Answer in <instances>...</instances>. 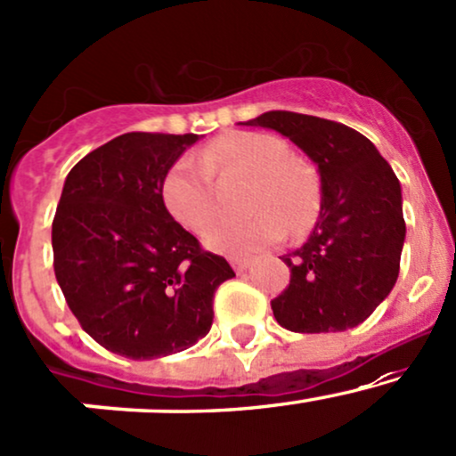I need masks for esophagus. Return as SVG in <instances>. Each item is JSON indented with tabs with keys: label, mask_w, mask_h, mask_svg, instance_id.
<instances>
[{
	"label": "esophagus",
	"mask_w": 456,
	"mask_h": 456,
	"mask_svg": "<svg viewBox=\"0 0 456 456\" xmlns=\"http://www.w3.org/2000/svg\"><path fill=\"white\" fill-rule=\"evenodd\" d=\"M229 264H232L233 270H236L238 274L247 273V268L251 266V262H248V259H244V257H232V259H229Z\"/></svg>",
	"instance_id": "34e87169"
}]
</instances>
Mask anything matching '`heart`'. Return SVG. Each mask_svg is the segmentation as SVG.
Returning <instances> with one entry per match:
<instances>
[{
	"label": "heart",
	"instance_id": "heart-1",
	"mask_svg": "<svg viewBox=\"0 0 456 456\" xmlns=\"http://www.w3.org/2000/svg\"><path fill=\"white\" fill-rule=\"evenodd\" d=\"M251 177L247 212L251 216L218 223L205 236V247L223 255H253L283 238L285 228L298 232L316 212L312 175L288 159L279 138L262 132L232 134L205 147L199 162L179 158L162 179V201L168 214L192 233H203L216 218L214 179Z\"/></svg>",
	"mask_w": 456,
	"mask_h": 456
}]
</instances>
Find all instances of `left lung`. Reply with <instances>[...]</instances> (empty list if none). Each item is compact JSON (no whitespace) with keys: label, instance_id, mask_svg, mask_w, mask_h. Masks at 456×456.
Instances as JSON below:
<instances>
[{"label":"left lung","instance_id":"8db88e82","mask_svg":"<svg viewBox=\"0 0 456 456\" xmlns=\"http://www.w3.org/2000/svg\"><path fill=\"white\" fill-rule=\"evenodd\" d=\"M273 129L312 159L320 177V214L297 251L273 314L294 333L357 327L396 285L404 244L403 190L392 167L366 136L342 123L274 110L238 123Z\"/></svg>","mask_w":456,"mask_h":456}]
</instances>
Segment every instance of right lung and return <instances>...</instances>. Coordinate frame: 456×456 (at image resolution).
Wrapping results in <instances>:
<instances>
[{
	"label": "right lung",
	"instance_id": "obj_1",
	"mask_svg": "<svg viewBox=\"0 0 456 456\" xmlns=\"http://www.w3.org/2000/svg\"><path fill=\"white\" fill-rule=\"evenodd\" d=\"M199 140L123 134L64 179L53 270L73 316L110 353L138 362L194 346L212 327L216 288L236 277L162 201L164 175Z\"/></svg>",
	"mask_w": 456,
	"mask_h": 456
}]
</instances>
